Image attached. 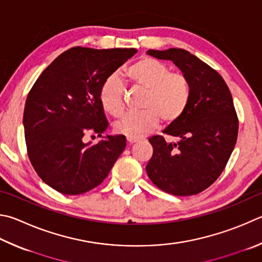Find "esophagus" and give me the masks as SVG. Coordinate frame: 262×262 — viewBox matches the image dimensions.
<instances>
[{
  "instance_id": "obj_1",
  "label": "esophagus",
  "mask_w": 262,
  "mask_h": 262,
  "mask_svg": "<svg viewBox=\"0 0 262 262\" xmlns=\"http://www.w3.org/2000/svg\"><path fill=\"white\" fill-rule=\"evenodd\" d=\"M136 142H139V140H137V139H132V137H127V143H128V145L134 144V143H136Z\"/></svg>"
}]
</instances>
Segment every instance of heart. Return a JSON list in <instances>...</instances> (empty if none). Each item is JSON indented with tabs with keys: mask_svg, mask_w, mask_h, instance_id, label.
<instances>
[{
	"mask_svg": "<svg viewBox=\"0 0 262 262\" xmlns=\"http://www.w3.org/2000/svg\"><path fill=\"white\" fill-rule=\"evenodd\" d=\"M132 89L144 90L141 98V112L128 113L116 122L118 134L140 139L151 133L161 121L163 126L178 122L191 99V83L181 72H170V68L152 57H142L123 72ZM103 110L118 118L125 111V87L117 77L104 81L99 90Z\"/></svg>",
	"mask_w": 262,
	"mask_h": 262,
	"instance_id": "obj_1",
	"label": "heart"
}]
</instances>
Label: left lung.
<instances>
[{
    "label": "left lung",
    "instance_id": "1",
    "mask_svg": "<svg viewBox=\"0 0 262 262\" xmlns=\"http://www.w3.org/2000/svg\"><path fill=\"white\" fill-rule=\"evenodd\" d=\"M147 55L172 60L191 83L187 111L164 130L177 142L161 135L149 139L154 155L145 167L147 177L174 196L197 194L220 177L235 147L238 117L231 93L215 70L187 50H149Z\"/></svg>",
    "mask_w": 262,
    "mask_h": 262
}]
</instances>
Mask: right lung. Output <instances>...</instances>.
<instances>
[{"label":"right lung","mask_w":262,"mask_h":262,"mask_svg":"<svg viewBox=\"0 0 262 262\" xmlns=\"http://www.w3.org/2000/svg\"><path fill=\"white\" fill-rule=\"evenodd\" d=\"M136 51L73 47L33 84L23 119L27 155L37 175L56 191L74 196L96 188L125 150L123 135L94 145L84 143V136L106 130L99 90Z\"/></svg>","instance_id":"obj_1"}]
</instances>
